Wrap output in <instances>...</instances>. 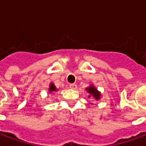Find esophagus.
<instances>
[{
    "label": "esophagus",
    "instance_id": "esophagus-1",
    "mask_svg": "<svg viewBox=\"0 0 146 146\" xmlns=\"http://www.w3.org/2000/svg\"><path fill=\"white\" fill-rule=\"evenodd\" d=\"M70 88L71 89H73V90H76V89L77 88V86H76V84H70Z\"/></svg>",
    "mask_w": 146,
    "mask_h": 146
}]
</instances>
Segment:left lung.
I'll use <instances>...</instances> for the list:
<instances>
[{
  "instance_id": "8db88e82",
  "label": "left lung",
  "mask_w": 146,
  "mask_h": 146,
  "mask_svg": "<svg viewBox=\"0 0 146 146\" xmlns=\"http://www.w3.org/2000/svg\"><path fill=\"white\" fill-rule=\"evenodd\" d=\"M85 90L87 91V92L88 93V98H93L95 99V101H98V100H100L101 99L102 97V94L101 92L98 91V89L95 88L94 84H90L89 87L88 88H86ZM92 105H93V103H91Z\"/></svg>"
}]
</instances>
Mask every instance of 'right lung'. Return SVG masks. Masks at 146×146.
Here are the masks:
<instances>
[{
  "mask_svg": "<svg viewBox=\"0 0 146 146\" xmlns=\"http://www.w3.org/2000/svg\"><path fill=\"white\" fill-rule=\"evenodd\" d=\"M58 89L54 86V83H51L50 85H49V88H48V92H49V94L51 93V92H58Z\"/></svg>",
  "mask_w": 146,
  "mask_h": 146,
  "instance_id": "right-lung-1",
  "label": "right lung"
}]
</instances>
